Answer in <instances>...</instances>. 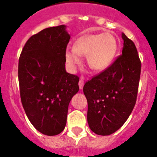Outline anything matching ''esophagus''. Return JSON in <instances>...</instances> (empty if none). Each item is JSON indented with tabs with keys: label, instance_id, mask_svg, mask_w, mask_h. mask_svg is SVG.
I'll return each instance as SVG.
<instances>
[{
	"label": "esophagus",
	"instance_id": "esophagus-1",
	"mask_svg": "<svg viewBox=\"0 0 157 157\" xmlns=\"http://www.w3.org/2000/svg\"><path fill=\"white\" fill-rule=\"evenodd\" d=\"M84 86V79L81 78L80 79V81H79V87L80 89H82Z\"/></svg>",
	"mask_w": 157,
	"mask_h": 157
}]
</instances>
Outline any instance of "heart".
I'll list each match as a JSON object with an SVG mask.
<instances>
[{
  "instance_id": "b5f03b06",
  "label": "heart",
  "mask_w": 157,
  "mask_h": 157,
  "mask_svg": "<svg viewBox=\"0 0 157 157\" xmlns=\"http://www.w3.org/2000/svg\"><path fill=\"white\" fill-rule=\"evenodd\" d=\"M118 52L117 40L112 34L103 33L88 35L76 40L73 48H68L65 53L67 63L75 71L82 63V57L88 56V64L94 71H103L107 69Z\"/></svg>"
}]
</instances>
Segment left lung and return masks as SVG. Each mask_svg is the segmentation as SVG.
<instances>
[{
	"label": "left lung",
	"mask_w": 157,
	"mask_h": 157,
	"mask_svg": "<svg viewBox=\"0 0 157 157\" xmlns=\"http://www.w3.org/2000/svg\"><path fill=\"white\" fill-rule=\"evenodd\" d=\"M122 54L105 71L85 84L87 121L94 133L110 135L119 129L136 103L141 61L134 43L122 33Z\"/></svg>",
	"instance_id": "8db88e82"
}]
</instances>
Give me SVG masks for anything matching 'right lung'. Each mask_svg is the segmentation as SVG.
Returning <instances> with one entry per match:
<instances>
[{
    "label": "right lung",
    "mask_w": 157,
    "mask_h": 157,
    "mask_svg": "<svg viewBox=\"0 0 157 157\" xmlns=\"http://www.w3.org/2000/svg\"><path fill=\"white\" fill-rule=\"evenodd\" d=\"M69 40L65 25L45 28L28 39L18 60L26 115L38 131L48 136L63 130L69 103L79 90V77L65 69Z\"/></svg>",
    "instance_id": "1"
}]
</instances>
